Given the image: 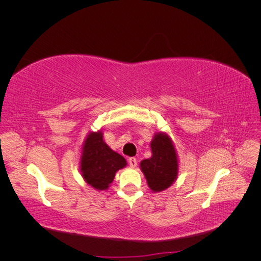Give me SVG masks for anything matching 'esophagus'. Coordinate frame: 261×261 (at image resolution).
Masks as SVG:
<instances>
[{
	"label": "esophagus",
	"instance_id": "obj_1",
	"mask_svg": "<svg viewBox=\"0 0 261 261\" xmlns=\"http://www.w3.org/2000/svg\"><path fill=\"white\" fill-rule=\"evenodd\" d=\"M128 164H129L130 168H136L137 167V159H136V158H134V156L129 158Z\"/></svg>",
	"mask_w": 261,
	"mask_h": 261
}]
</instances>
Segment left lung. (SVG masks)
Masks as SVG:
<instances>
[{"label": "left lung", "mask_w": 261, "mask_h": 261, "mask_svg": "<svg viewBox=\"0 0 261 261\" xmlns=\"http://www.w3.org/2000/svg\"><path fill=\"white\" fill-rule=\"evenodd\" d=\"M152 155L140 162L149 187L161 192L172 185L177 176V158L174 146L165 134H156L151 141Z\"/></svg>", "instance_id": "8db88e82"}]
</instances>
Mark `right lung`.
Instances as JSON below:
<instances>
[{"mask_svg":"<svg viewBox=\"0 0 261 261\" xmlns=\"http://www.w3.org/2000/svg\"><path fill=\"white\" fill-rule=\"evenodd\" d=\"M83 149L81 169L85 180L99 191L107 189L126 160L107 146L100 132L91 133Z\"/></svg>","mask_w":261,"mask_h":261,"instance_id":"right-lung-1","label":"right lung"}]
</instances>
